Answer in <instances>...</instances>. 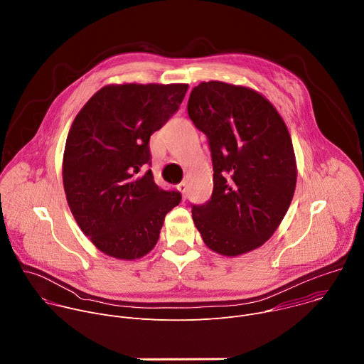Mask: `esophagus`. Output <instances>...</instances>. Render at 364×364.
<instances>
[{
    "label": "esophagus",
    "mask_w": 364,
    "mask_h": 364,
    "mask_svg": "<svg viewBox=\"0 0 364 364\" xmlns=\"http://www.w3.org/2000/svg\"><path fill=\"white\" fill-rule=\"evenodd\" d=\"M177 188L181 191V194H183V198H186V194H187V183H180L178 186H177Z\"/></svg>",
    "instance_id": "obj_1"
}]
</instances>
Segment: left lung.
Masks as SVG:
<instances>
[{"label": "left lung", "instance_id": "left-lung-1", "mask_svg": "<svg viewBox=\"0 0 364 364\" xmlns=\"http://www.w3.org/2000/svg\"><path fill=\"white\" fill-rule=\"evenodd\" d=\"M193 124L209 141L213 193L191 204L203 242L225 256L262 246L294 197L296 164L288 128L261 93L225 82H201L187 103Z\"/></svg>", "mask_w": 364, "mask_h": 364}]
</instances>
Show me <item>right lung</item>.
<instances>
[{
	"mask_svg": "<svg viewBox=\"0 0 364 364\" xmlns=\"http://www.w3.org/2000/svg\"><path fill=\"white\" fill-rule=\"evenodd\" d=\"M188 85L125 83L97 90L76 115L63 154L68 204L105 255L142 257L157 243L180 191L154 181L149 136L180 108Z\"/></svg>",
	"mask_w": 364,
	"mask_h": 364,
	"instance_id": "obj_1",
	"label": "right lung"
}]
</instances>
